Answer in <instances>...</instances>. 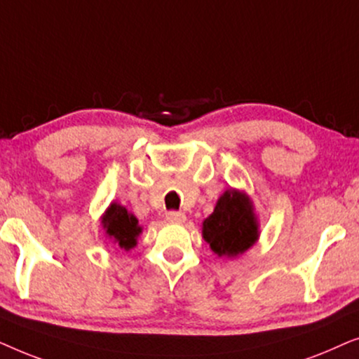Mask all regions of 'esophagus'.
<instances>
[{
	"label": "esophagus",
	"instance_id": "obj_1",
	"mask_svg": "<svg viewBox=\"0 0 359 359\" xmlns=\"http://www.w3.org/2000/svg\"><path fill=\"white\" fill-rule=\"evenodd\" d=\"M166 220L173 224H181L186 220V215L184 212H181V210H170V212L166 214Z\"/></svg>",
	"mask_w": 359,
	"mask_h": 359
}]
</instances>
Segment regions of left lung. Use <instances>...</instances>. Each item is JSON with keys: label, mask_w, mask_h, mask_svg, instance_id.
Returning <instances> with one entry per match:
<instances>
[{"label": "left lung", "mask_w": 359, "mask_h": 359, "mask_svg": "<svg viewBox=\"0 0 359 359\" xmlns=\"http://www.w3.org/2000/svg\"><path fill=\"white\" fill-rule=\"evenodd\" d=\"M203 237L219 257H237L252 247L258 238V224L247 196L235 189L225 191L204 220Z\"/></svg>", "instance_id": "left-lung-1"}]
</instances>
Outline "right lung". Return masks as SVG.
I'll use <instances>...</instances> for the list:
<instances>
[{
    "instance_id": "right-lung-1",
    "label": "right lung",
    "mask_w": 359,
    "mask_h": 359,
    "mask_svg": "<svg viewBox=\"0 0 359 359\" xmlns=\"http://www.w3.org/2000/svg\"><path fill=\"white\" fill-rule=\"evenodd\" d=\"M102 225H104L106 233L119 243L121 248L130 250L137 245V237L142 232L139 227V220L134 215L127 212L126 208L119 204H111V208L106 210L102 217Z\"/></svg>"
}]
</instances>
